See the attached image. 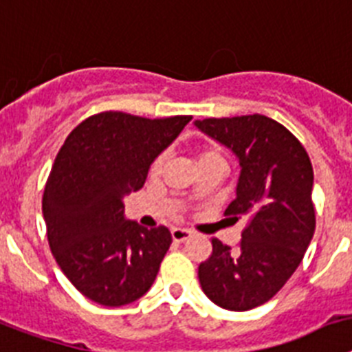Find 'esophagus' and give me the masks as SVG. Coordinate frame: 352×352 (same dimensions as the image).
Masks as SVG:
<instances>
[{
	"mask_svg": "<svg viewBox=\"0 0 352 352\" xmlns=\"http://www.w3.org/2000/svg\"><path fill=\"white\" fill-rule=\"evenodd\" d=\"M172 237L175 243H184L191 237V230H188V228H173Z\"/></svg>",
	"mask_w": 352,
	"mask_h": 352,
	"instance_id": "obj_1",
	"label": "esophagus"
}]
</instances>
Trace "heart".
I'll list each match as a JSON object with an SVG mask.
<instances>
[{"label":"heart","instance_id":"obj_1","mask_svg":"<svg viewBox=\"0 0 352 352\" xmlns=\"http://www.w3.org/2000/svg\"><path fill=\"white\" fill-rule=\"evenodd\" d=\"M207 155H219V152L214 151V148H206V151H201L200 157H198V159L207 157ZM163 164H164V154H161V155H157V157H155L154 161H152V164H151V173H152V175H157V173L161 172V168H163Z\"/></svg>","mask_w":352,"mask_h":352}]
</instances>
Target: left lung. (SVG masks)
<instances>
[{"instance_id": "1", "label": "left lung", "mask_w": 352, "mask_h": 352, "mask_svg": "<svg viewBox=\"0 0 352 352\" xmlns=\"http://www.w3.org/2000/svg\"><path fill=\"white\" fill-rule=\"evenodd\" d=\"M195 127L237 157L239 180L225 216L250 218L237 250L212 239V255L198 267L201 290L221 308L252 310L285 285L314 237L310 157L294 134L264 115L206 118Z\"/></svg>"}]
</instances>
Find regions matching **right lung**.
I'll return each mask as SVG.
<instances>
[{
    "mask_svg": "<svg viewBox=\"0 0 352 352\" xmlns=\"http://www.w3.org/2000/svg\"><path fill=\"white\" fill-rule=\"evenodd\" d=\"M191 117L94 115L69 134L42 198L51 252L70 283L104 307L142 298L157 276L172 234L125 218V195L145 184L152 161Z\"/></svg>",
    "mask_w": 352,
    "mask_h": 352,
    "instance_id": "right-lung-1",
    "label": "right lung"
}]
</instances>
